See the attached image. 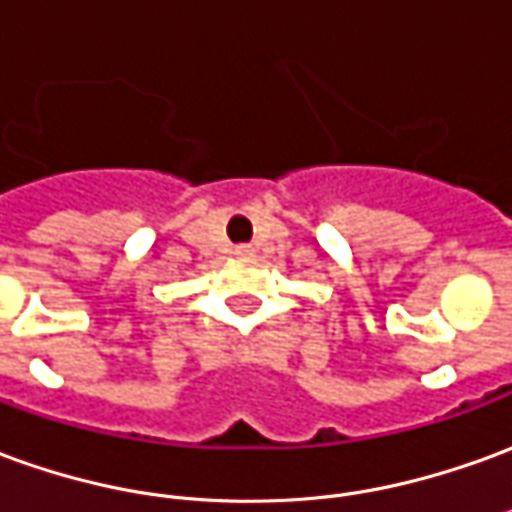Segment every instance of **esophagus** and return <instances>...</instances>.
Wrapping results in <instances>:
<instances>
[{"mask_svg":"<svg viewBox=\"0 0 512 512\" xmlns=\"http://www.w3.org/2000/svg\"><path fill=\"white\" fill-rule=\"evenodd\" d=\"M235 255H238V257H252V249H249V246H235Z\"/></svg>","mask_w":512,"mask_h":512,"instance_id":"obj_1","label":"esophagus"}]
</instances>
